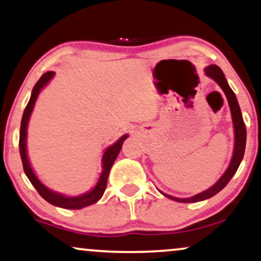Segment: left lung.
Segmentation results:
<instances>
[{"label":"left lung","instance_id":"obj_1","mask_svg":"<svg viewBox=\"0 0 261 261\" xmlns=\"http://www.w3.org/2000/svg\"><path fill=\"white\" fill-rule=\"evenodd\" d=\"M205 74L215 80L222 89H223L225 96H227L229 107H230L231 111V117H232V123H234V130H235V148H234V154H232L230 165H229L228 169L225 171L223 175L221 176V179L215 184L213 187H210L209 190L204 191V192L198 193L196 196L191 198H176L168 196V194H165L167 198L169 199L180 201V203H196V201H200L204 199H207V198H211L215 194L220 192L221 190H223L225 185L230 181V179L234 176V174L238 171L240 163H241L242 159H244L245 154V148H246V125L244 123V118H242L241 110H240L238 99L232 92L230 87H229L227 80L224 77L223 71L221 70L217 65H210V67L205 68Z\"/></svg>","mask_w":261,"mask_h":261}]
</instances>
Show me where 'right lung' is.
<instances>
[{
    "instance_id": "obj_1",
    "label": "right lung",
    "mask_w": 261,
    "mask_h": 261,
    "mask_svg": "<svg viewBox=\"0 0 261 261\" xmlns=\"http://www.w3.org/2000/svg\"><path fill=\"white\" fill-rule=\"evenodd\" d=\"M54 75H55L54 71L45 72V74H43V76L39 79V81L36 83V86L33 87L32 95H31L30 101L27 103L25 111H23L21 126H20V138H19L20 156H21V160H22V166H23V171H25V174L27 175V178L30 179V181L34 186V189L38 191V193H39L45 200L48 201V203L52 204V205L63 207V209H82V207L92 205V204L96 203V201L102 197V194L106 190L107 179H109L111 167H112L114 160L117 159L118 154H119L121 145H123V142L127 138V135H124L119 141H117L113 145H111L110 148H107L106 151L103 152L102 173L101 175H100L98 184H96L95 187L92 191H89V192H87L79 197H65L63 194L56 193L54 191L48 190L46 186H44L43 184L38 180L36 174L33 173V169L31 168L29 159H27V154H26L27 124H29L30 116L33 111V106L34 103H36L38 94H39L40 90L43 89V87L45 85H47V82L54 77Z\"/></svg>"
}]
</instances>
